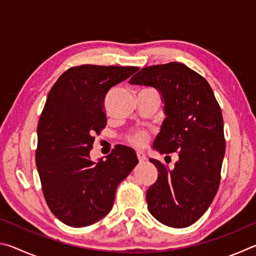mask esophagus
I'll return each instance as SVG.
<instances>
[{"label": "esophagus", "instance_id": "obj_1", "mask_svg": "<svg viewBox=\"0 0 256 256\" xmlns=\"http://www.w3.org/2000/svg\"><path fill=\"white\" fill-rule=\"evenodd\" d=\"M136 157H138V162H144V160H146V154H144V152H141V151H138V152H136Z\"/></svg>", "mask_w": 256, "mask_h": 256}]
</instances>
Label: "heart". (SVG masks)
<instances>
[{
	"label": "heart",
	"instance_id": "obj_1",
	"mask_svg": "<svg viewBox=\"0 0 256 256\" xmlns=\"http://www.w3.org/2000/svg\"><path fill=\"white\" fill-rule=\"evenodd\" d=\"M149 136L144 130H136L128 136V141L136 146H144L148 142Z\"/></svg>",
	"mask_w": 256,
	"mask_h": 256
}]
</instances>
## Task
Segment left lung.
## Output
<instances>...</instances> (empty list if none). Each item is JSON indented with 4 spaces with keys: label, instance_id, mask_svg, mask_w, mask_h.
Masks as SVG:
<instances>
[{
    "label": "left lung",
    "instance_id": "8db88e82",
    "mask_svg": "<svg viewBox=\"0 0 256 256\" xmlns=\"http://www.w3.org/2000/svg\"><path fill=\"white\" fill-rule=\"evenodd\" d=\"M130 84L158 90L166 118L154 149L178 152L172 170L150 159L158 178L146 190L149 212L166 226L188 227L208 210L220 184L226 149L222 110L204 78L178 62L144 68Z\"/></svg>",
    "mask_w": 256,
    "mask_h": 256
}]
</instances>
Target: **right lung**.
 Wrapping results in <instances>:
<instances>
[{"mask_svg":"<svg viewBox=\"0 0 256 256\" xmlns=\"http://www.w3.org/2000/svg\"><path fill=\"white\" fill-rule=\"evenodd\" d=\"M138 70L70 68L47 96L37 126L36 164L47 206L68 226H90L110 214L118 184L138 162L136 151L125 146H116L105 160L90 159L94 134L106 126L108 90Z\"/></svg>","mask_w":256,"mask_h":256,"instance_id":"right-lung-1","label":"right lung"}]
</instances>
